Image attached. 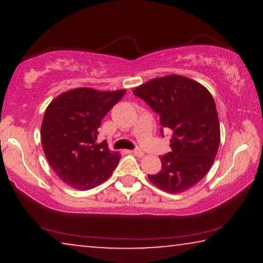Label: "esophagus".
<instances>
[{
  "mask_svg": "<svg viewBox=\"0 0 263 263\" xmlns=\"http://www.w3.org/2000/svg\"><path fill=\"white\" fill-rule=\"evenodd\" d=\"M133 153H134V156L139 157V158H142L143 156H145V153H143L142 151H141V149H139V148H136V149L133 151Z\"/></svg>",
  "mask_w": 263,
  "mask_h": 263,
  "instance_id": "34e87169",
  "label": "esophagus"
}]
</instances>
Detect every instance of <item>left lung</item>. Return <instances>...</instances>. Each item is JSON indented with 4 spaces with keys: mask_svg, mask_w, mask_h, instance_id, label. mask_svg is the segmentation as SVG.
<instances>
[{
    "mask_svg": "<svg viewBox=\"0 0 263 263\" xmlns=\"http://www.w3.org/2000/svg\"><path fill=\"white\" fill-rule=\"evenodd\" d=\"M134 95L159 115L160 133L171 132V152L160 157L161 170L148 175L158 188L185 192L210 170L220 142V127L213 97L206 87L181 75L147 81Z\"/></svg>",
    "mask_w": 263,
    "mask_h": 263,
    "instance_id": "1",
    "label": "left lung"
}]
</instances>
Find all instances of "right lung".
<instances>
[{
    "label": "right lung",
    "mask_w": 263,
    "mask_h": 263,
    "mask_svg": "<svg viewBox=\"0 0 263 263\" xmlns=\"http://www.w3.org/2000/svg\"><path fill=\"white\" fill-rule=\"evenodd\" d=\"M125 89L97 91L75 88L60 95L46 107L42 122V145L50 166L68 185L88 190L112 175L121 157L111 153L105 140L97 142L105 115Z\"/></svg>",
    "instance_id": "obj_1"
}]
</instances>
